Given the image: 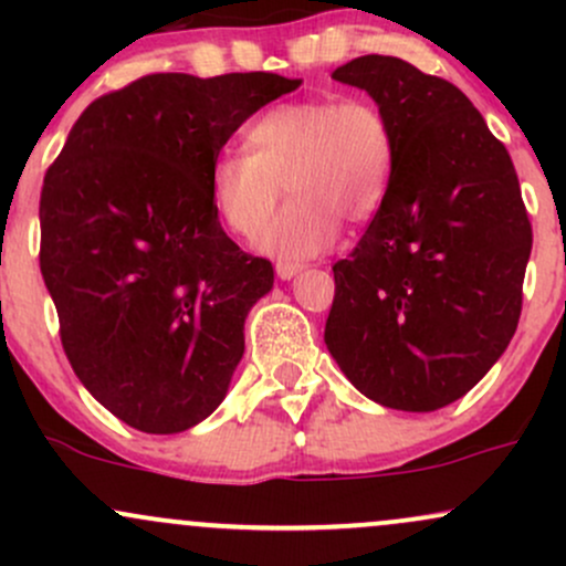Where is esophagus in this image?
Returning a JSON list of instances; mask_svg holds the SVG:
<instances>
[{"label":"esophagus","instance_id":"obj_1","mask_svg":"<svg viewBox=\"0 0 566 566\" xmlns=\"http://www.w3.org/2000/svg\"><path fill=\"white\" fill-rule=\"evenodd\" d=\"M303 271L301 263H287V261H279L276 263V276L284 279V282H290L292 276H297Z\"/></svg>","mask_w":566,"mask_h":566}]
</instances>
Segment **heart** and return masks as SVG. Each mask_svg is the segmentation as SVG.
Masks as SVG:
<instances>
[{"mask_svg":"<svg viewBox=\"0 0 566 566\" xmlns=\"http://www.w3.org/2000/svg\"><path fill=\"white\" fill-rule=\"evenodd\" d=\"M244 143L247 154L212 159V207L237 237L255 239L287 188L292 201L261 247L292 261L327 250L340 220L365 226L378 218L399 161L391 114L373 97L282 103L247 127Z\"/></svg>","mask_w":566,"mask_h":566,"instance_id":"heart-1","label":"heart"}]
</instances>
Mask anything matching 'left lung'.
Returning a JSON list of instances; mask_svg holds the SVG:
<instances>
[{"label": "left lung", "mask_w": 566, "mask_h": 566, "mask_svg": "<svg viewBox=\"0 0 566 566\" xmlns=\"http://www.w3.org/2000/svg\"><path fill=\"white\" fill-rule=\"evenodd\" d=\"M391 114V193L346 261L324 343L367 399L433 412L509 348L522 314L532 226L516 170L454 84L391 55L333 71Z\"/></svg>", "instance_id": "8db88e82"}]
</instances>
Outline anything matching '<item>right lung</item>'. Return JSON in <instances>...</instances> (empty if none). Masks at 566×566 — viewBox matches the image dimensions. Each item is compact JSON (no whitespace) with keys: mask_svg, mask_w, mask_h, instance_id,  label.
Wrapping results in <instances>:
<instances>
[{"mask_svg":"<svg viewBox=\"0 0 566 566\" xmlns=\"http://www.w3.org/2000/svg\"><path fill=\"white\" fill-rule=\"evenodd\" d=\"M301 87L265 71L148 74L71 127L39 199V269L82 386L143 433L226 399L274 265L226 237L210 165L258 108Z\"/></svg>","mask_w":566,"mask_h":566,"instance_id":"add662e5","label":"right lung"}]
</instances>
